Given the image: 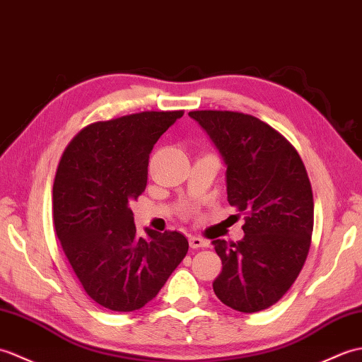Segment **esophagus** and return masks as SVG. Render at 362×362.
<instances>
[{"label":"esophagus","instance_id":"34e87169","mask_svg":"<svg viewBox=\"0 0 362 362\" xmlns=\"http://www.w3.org/2000/svg\"><path fill=\"white\" fill-rule=\"evenodd\" d=\"M189 245H190L192 249H199V247H207L209 242H207V240L192 235V237H189Z\"/></svg>","mask_w":362,"mask_h":362}]
</instances>
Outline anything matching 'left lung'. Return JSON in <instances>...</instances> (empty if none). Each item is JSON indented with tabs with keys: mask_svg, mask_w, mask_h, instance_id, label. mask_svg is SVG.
I'll use <instances>...</instances> for the list:
<instances>
[{
	"mask_svg": "<svg viewBox=\"0 0 362 362\" xmlns=\"http://www.w3.org/2000/svg\"><path fill=\"white\" fill-rule=\"evenodd\" d=\"M226 163L228 202L245 216L240 242L214 240L223 269L216 297L242 313L269 308L299 276L310 251L315 204L297 150L263 120L238 111H190Z\"/></svg>",
	"mask_w": 362,
	"mask_h": 362,
	"instance_id": "left-lung-1",
	"label": "left lung"
}]
</instances>
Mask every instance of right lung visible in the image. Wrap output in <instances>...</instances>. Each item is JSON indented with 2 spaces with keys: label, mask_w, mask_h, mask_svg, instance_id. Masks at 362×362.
Returning <instances> with one entry per match:
<instances>
[{
  "label": "right lung",
  "mask_w": 362,
  "mask_h": 362,
  "mask_svg": "<svg viewBox=\"0 0 362 362\" xmlns=\"http://www.w3.org/2000/svg\"><path fill=\"white\" fill-rule=\"evenodd\" d=\"M184 111H142L94 122L63 151L52 187L54 226L85 293L111 311L155 299L187 254L176 230L136 234L130 204L147 187L155 144Z\"/></svg>",
  "instance_id": "right-lung-1"
}]
</instances>
